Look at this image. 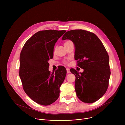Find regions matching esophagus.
I'll list each match as a JSON object with an SVG mask.
<instances>
[{
    "mask_svg": "<svg viewBox=\"0 0 125 125\" xmlns=\"http://www.w3.org/2000/svg\"><path fill=\"white\" fill-rule=\"evenodd\" d=\"M66 70H67V73H70L71 72L70 71V69L69 68H66Z\"/></svg>",
    "mask_w": 125,
    "mask_h": 125,
    "instance_id": "1",
    "label": "esophagus"
}]
</instances>
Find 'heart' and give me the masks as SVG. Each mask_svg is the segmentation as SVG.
<instances>
[{
  "label": "heart",
  "mask_w": 125,
  "mask_h": 125,
  "mask_svg": "<svg viewBox=\"0 0 125 125\" xmlns=\"http://www.w3.org/2000/svg\"><path fill=\"white\" fill-rule=\"evenodd\" d=\"M70 42V41H67V42H65V43H67V42ZM64 43V44H65Z\"/></svg>",
  "instance_id": "obj_1"
}]
</instances>
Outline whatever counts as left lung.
I'll list each match as a JSON object with an SVG mask.
<instances>
[{"label":"left lung","instance_id":"8db88e82","mask_svg":"<svg viewBox=\"0 0 125 125\" xmlns=\"http://www.w3.org/2000/svg\"><path fill=\"white\" fill-rule=\"evenodd\" d=\"M62 40H70L74 43L75 59L78 66L84 70L83 73L74 69L70 71L76 76L78 97L84 103L96 101L107 91L111 74L109 55L105 47L94 33L83 30L68 31Z\"/></svg>","mask_w":125,"mask_h":125}]
</instances>
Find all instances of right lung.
I'll return each mask as SVG.
<instances>
[{
	"label": "right lung",
	"mask_w": 125,
	"mask_h": 125,
	"mask_svg": "<svg viewBox=\"0 0 125 125\" xmlns=\"http://www.w3.org/2000/svg\"><path fill=\"white\" fill-rule=\"evenodd\" d=\"M65 30L41 31L25 43L20 56L19 76L26 94L33 101L49 105L59 97L60 87L67 71L60 66L55 72L48 70V61L53 57L55 43Z\"/></svg>",
	"instance_id": "add662e5"
}]
</instances>
